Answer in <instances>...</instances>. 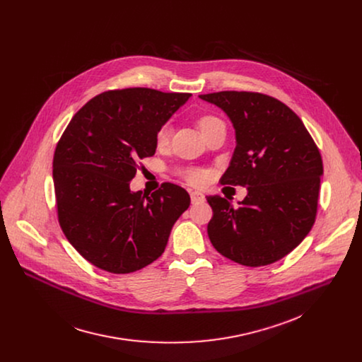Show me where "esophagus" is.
<instances>
[{"label": "esophagus", "instance_id": "1", "mask_svg": "<svg viewBox=\"0 0 362 362\" xmlns=\"http://www.w3.org/2000/svg\"><path fill=\"white\" fill-rule=\"evenodd\" d=\"M191 201L192 204H199V202H204L205 201V195L199 191H192L191 192Z\"/></svg>", "mask_w": 362, "mask_h": 362}]
</instances>
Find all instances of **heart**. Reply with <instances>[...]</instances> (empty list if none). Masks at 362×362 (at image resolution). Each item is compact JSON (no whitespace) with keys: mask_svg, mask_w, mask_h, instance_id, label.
Wrapping results in <instances>:
<instances>
[{"mask_svg":"<svg viewBox=\"0 0 362 362\" xmlns=\"http://www.w3.org/2000/svg\"><path fill=\"white\" fill-rule=\"evenodd\" d=\"M217 122H221L218 118H216V117H211V115H205V117H202V118H199V121H198V125H199V129L201 131H205L207 128H210L211 125H214V124H217ZM170 127L168 125H164V127H161L160 129H158V132H157V135H156V144L161 148V146H165L167 144H168V139H170ZM187 177H188V180L191 181V182H201L202 180H204V173H201V171H189L188 174H187Z\"/></svg>","mask_w":362,"mask_h":362,"instance_id":"obj_1","label":"heart"}]
</instances>
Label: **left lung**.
<instances>
[{
  "mask_svg": "<svg viewBox=\"0 0 362 362\" xmlns=\"http://www.w3.org/2000/svg\"><path fill=\"white\" fill-rule=\"evenodd\" d=\"M199 98L223 110L235 132L221 184L248 191L237 207L218 195L207 197L213 210L210 243L244 266L284 258L315 223L323 164L310 132L291 108L266 95L218 92Z\"/></svg>",
  "mask_w": 362,
  "mask_h": 362,
  "instance_id": "1",
  "label": "left lung"
}]
</instances>
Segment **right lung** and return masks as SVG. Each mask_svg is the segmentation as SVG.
I'll use <instances>...</instances> for the list:
<instances>
[{"mask_svg": "<svg viewBox=\"0 0 362 362\" xmlns=\"http://www.w3.org/2000/svg\"><path fill=\"white\" fill-rule=\"evenodd\" d=\"M191 93L146 88L104 92L62 134L52 160L59 226L92 264L124 274L155 262L189 207L188 192L165 182L152 195L131 191L138 160L156 153V135Z\"/></svg>", "mask_w": 362, "mask_h": 362, "instance_id": "1", "label": "right lung"}]
</instances>
